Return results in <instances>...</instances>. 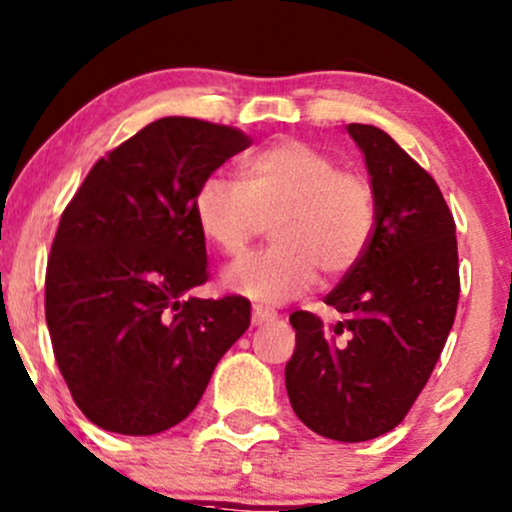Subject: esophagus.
Here are the masks:
<instances>
[{"label":"esophagus","instance_id":"obj_1","mask_svg":"<svg viewBox=\"0 0 512 512\" xmlns=\"http://www.w3.org/2000/svg\"><path fill=\"white\" fill-rule=\"evenodd\" d=\"M272 320H277V313L265 306H252V325H267Z\"/></svg>","mask_w":512,"mask_h":512}]
</instances>
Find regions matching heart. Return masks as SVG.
<instances>
[{"instance_id": "1", "label": "heart", "mask_w": 512, "mask_h": 512, "mask_svg": "<svg viewBox=\"0 0 512 512\" xmlns=\"http://www.w3.org/2000/svg\"><path fill=\"white\" fill-rule=\"evenodd\" d=\"M201 233L223 255L240 257L272 221L274 245L228 269L233 294L284 303L306 294L323 269L342 277L362 260L376 226L372 182L342 170L333 155L282 138L245 157L240 182L211 174L194 196Z\"/></svg>"}]
</instances>
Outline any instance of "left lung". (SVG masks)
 <instances>
[{"instance_id":"1","label":"left lung","mask_w":512,"mask_h":512,"mask_svg":"<svg viewBox=\"0 0 512 512\" xmlns=\"http://www.w3.org/2000/svg\"><path fill=\"white\" fill-rule=\"evenodd\" d=\"M372 177L374 235L325 296L342 320L289 316L286 393L306 428L364 442L396 428L428 384L459 301L454 218L435 179L381 128L350 123Z\"/></svg>"}]
</instances>
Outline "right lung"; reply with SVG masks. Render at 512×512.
Returning a JSON list of instances; mask_svg holds the SVG:
<instances>
[{
	"instance_id": "add662e5",
	"label": "right lung",
	"mask_w": 512,
	"mask_h": 512,
	"mask_svg": "<svg viewBox=\"0 0 512 512\" xmlns=\"http://www.w3.org/2000/svg\"><path fill=\"white\" fill-rule=\"evenodd\" d=\"M250 143L233 126L157 119L97 160L65 206L46 320L67 389L101 430L155 435L182 423L250 328L243 296H187L209 279L196 189Z\"/></svg>"
}]
</instances>
